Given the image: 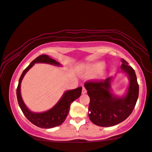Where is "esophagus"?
<instances>
[{
	"label": "esophagus",
	"mask_w": 152,
	"mask_h": 152,
	"mask_svg": "<svg viewBox=\"0 0 152 152\" xmlns=\"http://www.w3.org/2000/svg\"><path fill=\"white\" fill-rule=\"evenodd\" d=\"M82 94H85V93H86V92H87V91H86V89L84 88V87H83L82 88Z\"/></svg>",
	"instance_id": "34e87169"
}]
</instances>
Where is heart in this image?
Listing matches in <instances>:
<instances>
[{"label":"heart","instance_id":"b5f03b06","mask_svg":"<svg viewBox=\"0 0 152 152\" xmlns=\"http://www.w3.org/2000/svg\"><path fill=\"white\" fill-rule=\"evenodd\" d=\"M106 64L104 62L99 61L96 62V63L89 64V65L86 66L84 67V70H83V75L86 77H89L93 75H95L101 71H102L104 68H105Z\"/></svg>","mask_w":152,"mask_h":152}]
</instances>
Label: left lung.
Returning <instances> with one entry per match:
<instances>
[{
  "label": "left lung",
  "instance_id": "obj_1",
  "mask_svg": "<svg viewBox=\"0 0 152 152\" xmlns=\"http://www.w3.org/2000/svg\"><path fill=\"white\" fill-rule=\"evenodd\" d=\"M121 70L129 79L126 95L119 97L111 93L112 77L105 80L88 81L84 84L90 103L88 117L93 124L99 126H112L125 120L132 113L138 97L139 86L134 70L127 61L122 59Z\"/></svg>",
  "mask_w": 152,
  "mask_h": 152
}]
</instances>
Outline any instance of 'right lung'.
I'll list each match as a JSON object with an SVG mask.
<instances>
[{"mask_svg":"<svg viewBox=\"0 0 152 152\" xmlns=\"http://www.w3.org/2000/svg\"><path fill=\"white\" fill-rule=\"evenodd\" d=\"M36 63L49 64L55 66H61L59 62L49 57L46 55H41L31 62L28 67L23 70L18 81V87L16 88V96L18 103L21 111L27 119L39 127L50 129L61 125L65 121L70 110V104L72 102L80 97L82 93V87H78L73 90L67 91L64 93L59 101L48 111L43 113H34L29 110L25 104L20 95V83L26 72Z\"/></svg>","mask_w":152,"mask_h":152,"instance_id":"1","label":"right lung"}]
</instances>
